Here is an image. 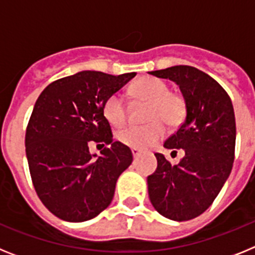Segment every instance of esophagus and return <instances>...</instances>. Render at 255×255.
Returning <instances> with one entry per match:
<instances>
[{"mask_svg":"<svg viewBox=\"0 0 255 255\" xmlns=\"http://www.w3.org/2000/svg\"><path fill=\"white\" fill-rule=\"evenodd\" d=\"M131 153H132V157H134V158H138L139 154H140L141 152L139 149H136V148H131Z\"/></svg>","mask_w":255,"mask_h":255,"instance_id":"obj_1","label":"esophagus"}]
</instances>
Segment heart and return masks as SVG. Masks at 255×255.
Here are the masks:
<instances>
[{"label": "heart", "mask_w": 255, "mask_h": 255, "mask_svg": "<svg viewBox=\"0 0 255 255\" xmlns=\"http://www.w3.org/2000/svg\"><path fill=\"white\" fill-rule=\"evenodd\" d=\"M131 94L136 102L148 105L144 114L145 126H128L117 132V140L128 147L144 149L164 135V126L177 128L184 121L186 107L181 97L170 92L162 79L144 76L132 84ZM103 116L112 126H123L128 119V106L120 93H114L103 103Z\"/></svg>", "instance_id": "obj_1"}]
</instances>
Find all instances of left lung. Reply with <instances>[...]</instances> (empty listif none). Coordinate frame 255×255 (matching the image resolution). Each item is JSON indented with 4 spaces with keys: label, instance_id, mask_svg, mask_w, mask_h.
<instances>
[{
    "label": "left lung",
    "instance_id": "left-lung-1",
    "mask_svg": "<svg viewBox=\"0 0 255 255\" xmlns=\"http://www.w3.org/2000/svg\"><path fill=\"white\" fill-rule=\"evenodd\" d=\"M179 85L186 107L185 121L164 141L185 155L171 164L155 153L157 170L147 177L152 206L163 217L188 221L202 215L216 199L233 168L236 125L229 94L208 74L179 65L150 71Z\"/></svg>",
    "mask_w": 255,
    "mask_h": 255
}]
</instances>
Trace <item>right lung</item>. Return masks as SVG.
I'll return each instance as SVG.
<instances>
[{
    "label": "right lung",
    "mask_w": 255,
    "mask_h": 255,
    "mask_svg": "<svg viewBox=\"0 0 255 255\" xmlns=\"http://www.w3.org/2000/svg\"><path fill=\"white\" fill-rule=\"evenodd\" d=\"M135 75L84 70L51 83L38 97L26 128V158L38 197L56 217L88 221L114 199L132 153L112 141L103 103ZM93 141L110 147L91 155Z\"/></svg>",
    "instance_id": "obj_1"
}]
</instances>
